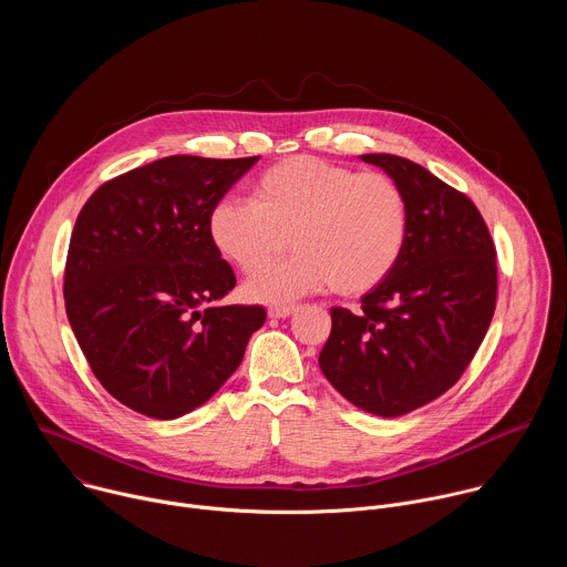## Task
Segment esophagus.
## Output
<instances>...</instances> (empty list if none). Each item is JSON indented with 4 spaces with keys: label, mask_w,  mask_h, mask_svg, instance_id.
Returning <instances> with one entry per match:
<instances>
[{
    "label": "esophagus",
    "mask_w": 567,
    "mask_h": 567,
    "mask_svg": "<svg viewBox=\"0 0 567 567\" xmlns=\"http://www.w3.org/2000/svg\"><path fill=\"white\" fill-rule=\"evenodd\" d=\"M298 307H271L269 309V316L271 318H289Z\"/></svg>",
    "instance_id": "1"
}]
</instances>
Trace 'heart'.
<instances>
[{"label":"heart","instance_id":"obj_1","mask_svg":"<svg viewBox=\"0 0 567 567\" xmlns=\"http://www.w3.org/2000/svg\"><path fill=\"white\" fill-rule=\"evenodd\" d=\"M403 188L383 173H359L316 156H289L265 171L251 199L224 197L208 217L215 249L241 274H256L287 248L299 254L254 276L245 293L287 302L332 287L361 296L383 282L409 241Z\"/></svg>","mask_w":567,"mask_h":567}]
</instances>
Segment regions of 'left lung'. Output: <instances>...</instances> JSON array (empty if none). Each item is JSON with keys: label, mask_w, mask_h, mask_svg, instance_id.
Segmentation results:
<instances>
[{"label": "left lung", "mask_w": 567, "mask_h": 567, "mask_svg": "<svg viewBox=\"0 0 567 567\" xmlns=\"http://www.w3.org/2000/svg\"><path fill=\"white\" fill-rule=\"evenodd\" d=\"M406 193L411 228L392 274L361 298L332 307L318 363L361 411L406 415L457 383L496 309L492 233L475 204L411 158L363 154Z\"/></svg>", "instance_id": "1"}]
</instances>
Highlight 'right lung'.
I'll return each instance as SVG.
<instances>
[{
  "instance_id": "right-lung-1",
  "label": "right lung",
  "mask_w": 567,
  "mask_h": 567,
  "mask_svg": "<svg viewBox=\"0 0 567 567\" xmlns=\"http://www.w3.org/2000/svg\"><path fill=\"white\" fill-rule=\"evenodd\" d=\"M260 156L175 154L105 182L80 210L64 307L101 385L127 409L177 420L206 403L265 326L260 305H224L235 274L208 217Z\"/></svg>"
}]
</instances>
